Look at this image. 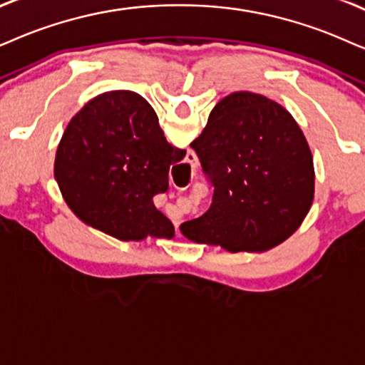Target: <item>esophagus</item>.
I'll return each mask as SVG.
<instances>
[{"mask_svg":"<svg viewBox=\"0 0 365 365\" xmlns=\"http://www.w3.org/2000/svg\"><path fill=\"white\" fill-rule=\"evenodd\" d=\"M188 156H190L192 161H197V155H195V153H192V151H190V153H188Z\"/></svg>","mask_w":365,"mask_h":365,"instance_id":"esophagus-1","label":"esophagus"}]
</instances>
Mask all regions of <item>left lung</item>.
I'll return each instance as SVG.
<instances>
[{
  "mask_svg": "<svg viewBox=\"0 0 365 365\" xmlns=\"http://www.w3.org/2000/svg\"><path fill=\"white\" fill-rule=\"evenodd\" d=\"M190 146L214 187L210 209L180 225L190 241L264 251L303 222L315 170L307 138L283 106L255 92L229 94Z\"/></svg>",
  "mask_w": 365,
  "mask_h": 365,
  "instance_id": "obj_1",
  "label": "left lung"
}]
</instances>
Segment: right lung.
I'll use <instances>...</instances> for the list:
<instances>
[{"label": "right lung", "mask_w": 365, "mask_h": 365, "mask_svg": "<svg viewBox=\"0 0 365 365\" xmlns=\"http://www.w3.org/2000/svg\"><path fill=\"white\" fill-rule=\"evenodd\" d=\"M185 153L167 141L148 101L110 91L68 123L53 172L67 205L86 224L121 241L172 239L173 224L153 197L168 190L170 167H180Z\"/></svg>", "instance_id": "1"}]
</instances>
